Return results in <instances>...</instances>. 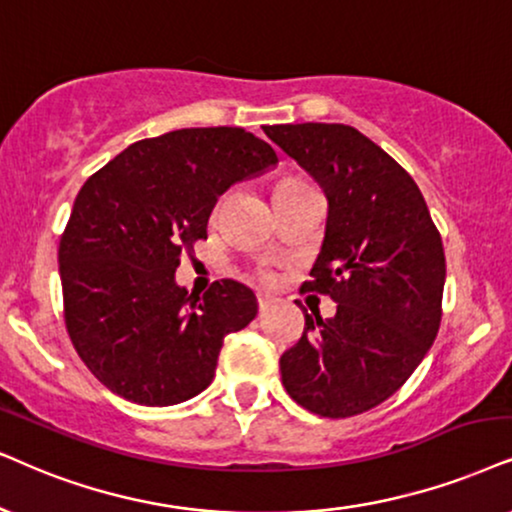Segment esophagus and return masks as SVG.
Masks as SVG:
<instances>
[{
  "mask_svg": "<svg viewBox=\"0 0 512 512\" xmlns=\"http://www.w3.org/2000/svg\"><path fill=\"white\" fill-rule=\"evenodd\" d=\"M274 302H276V297L271 293H257V304H260V312H267V309Z\"/></svg>",
  "mask_w": 512,
  "mask_h": 512,
  "instance_id": "34e87169",
  "label": "esophagus"
}]
</instances>
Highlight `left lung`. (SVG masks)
<instances>
[{
  "label": "left lung",
  "mask_w": 512,
  "mask_h": 512,
  "mask_svg": "<svg viewBox=\"0 0 512 512\" xmlns=\"http://www.w3.org/2000/svg\"><path fill=\"white\" fill-rule=\"evenodd\" d=\"M264 134L326 193L304 288L338 302L331 319L304 314L302 338L278 361L283 387L319 416H357L392 397L437 338L442 238L411 174L359 129L302 122Z\"/></svg>",
  "instance_id": "obj_1"
}]
</instances>
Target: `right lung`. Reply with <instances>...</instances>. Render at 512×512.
<instances>
[{"instance_id":"1","label":"right lung","mask_w":512,"mask_h":512,"mask_svg":"<svg viewBox=\"0 0 512 512\" xmlns=\"http://www.w3.org/2000/svg\"><path fill=\"white\" fill-rule=\"evenodd\" d=\"M278 158L241 127H193L141 139L84 181L58 245L66 326L108 390L172 406L212 383L224 335L257 316L248 286H179L181 255L208 238L217 198Z\"/></svg>"}]
</instances>
